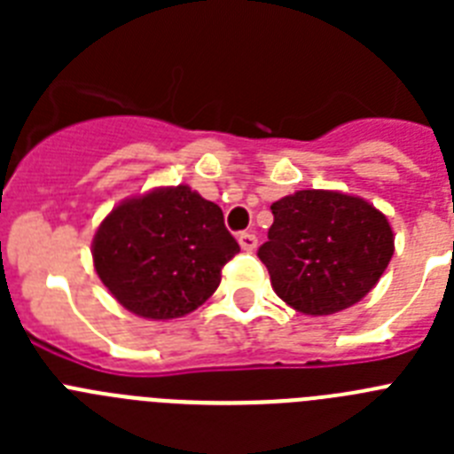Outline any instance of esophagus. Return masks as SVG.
I'll list each match as a JSON object with an SVG mask.
<instances>
[{"mask_svg":"<svg viewBox=\"0 0 454 454\" xmlns=\"http://www.w3.org/2000/svg\"><path fill=\"white\" fill-rule=\"evenodd\" d=\"M239 243L243 250L252 252L256 247V236L250 234V231H243V234H239Z\"/></svg>","mask_w":454,"mask_h":454,"instance_id":"34e87169","label":"esophagus"}]
</instances>
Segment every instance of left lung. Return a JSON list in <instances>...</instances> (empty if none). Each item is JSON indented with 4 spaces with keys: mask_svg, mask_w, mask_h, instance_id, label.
Wrapping results in <instances>:
<instances>
[{
    "mask_svg": "<svg viewBox=\"0 0 454 454\" xmlns=\"http://www.w3.org/2000/svg\"><path fill=\"white\" fill-rule=\"evenodd\" d=\"M259 247L275 293L307 316L352 307L380 282L393 256V230L371 202L339 191H298L272 202Z\"/></svg>",
    "mask_w": 454,
    "mask_h": 454,
    "instance_id": "left-lung-1",
    "label": "left lung"
}]
</instances>
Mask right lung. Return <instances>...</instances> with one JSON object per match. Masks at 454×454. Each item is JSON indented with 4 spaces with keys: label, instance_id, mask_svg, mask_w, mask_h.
I'll list each match as a JSON object with an SVG mask.
<instances>
[{
    "label": "right lung",
    "instance_id": "1",
    "mask_svg": "<svg viewBox=\"0 0 454 454\" xmlns=\"http://www.w3.org/2000/svg\"><path fill=\"white\" fill-rule=\"evenodd\" d=\"M239 252L218 204L184 184L120 202L92 239L104 286L150 320L182 318L207 302Z\"/></svg>",
    "mask_w": 454,
    "mask_h": 454
}]
</instances>
